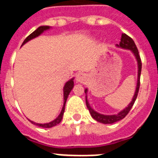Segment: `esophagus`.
<instances>
[{"label": "esophagus", "instance_id": "obj_1", "mask_svg": "<svg viewBox=\"0 0 158 158\" xmlns=\"http://www.w3.org/2000/svg\"><path fill=\"white\" fill-rule=\"evenodd\" d=\"M86 78H87V77H86L85 73H78L76 76V81L77 82L84 83V82L85 81Z\"/></svg>", "mask_w": 158, "mask_h": 158}]
</instances>
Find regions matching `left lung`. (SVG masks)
I'll use <instances>...</instances> for the list:
<instances>
[{
  "mask_svg": "<svg viewBox=\"0 0 158 158\" xmlns=\"http://www.w3.org/2000/svg\"><path fill=\"white\" fill-rule=\"evenodd\" d=\"M117 46H118V47H122V48L129 49V50H131V51L135 54V57H136L137 58V61H138V64H139L138 83H137V88H136V91H135V96H134L133 100H132V101L131 102V104L128 105V107H127L125 109L121 111L120 112L118 113V114H117V115H101V114H99V113L95 111L93 109H92L91 107L89 106V103H88L87 96H85L86 105H87L88 109H89V112H90V114H91L92 117H93L94 119H96L97 122L102 123H104V124H111V123H113L117 122V121H119L121 120V119H123L124 117L127 115L128 113H129V111H131V107H133L134 104H135L137 96H138V93H139V87H140V76H141V71H142V61H141L140 55H139V50H138V48H137L135 42H134V40H132L130 36H128L127 35L122 34L119 45H117ZM85 93H87V89L85 90Z\"/></svg>",
  "mask_w": 158,
  "mask_h": 158,
  "instance_id": "left-lung-1",
  "label": "left lung"
}]
</instances>
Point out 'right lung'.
Here are the masks:
<instances>
[{
	"mask_svg": "<svg viewBox=\"0 0 158 158\" xmlns=\"http://www.w3.org/2000/svg\"><path fill=\"white\" fill-rule=\"evenodd\" d=\"M49 28H50V27H49V26H41V27H38V28L36 29L35 31L32 32L31 34L27 36L26 39H25L22 45H23L24 43H26L27 42H28L29 40H32V39H34V38L39 36L40 34H41V33H43L44 31L47 30V29H49ZM73 88V79H71L70 81H67L66 83H65V86H64V105H63V107H62V111H61V113H60V115H58V118H55L54 121H52V122H51V123H44V124L35 123L32 122V121H30V120L29 121H30L31 123L37 125L38 127H44V128H51V127H54V126H56V125H58V124L61 121H62V116H63L64 111H65V103H66V100H67V98H68V96H69V93H70V91L72 90Z\"/></svg>",
	"mask_w": 158,
	"mask_h": 158,
	"instance_id": "1",
	"label": "right lung"
}]
</instances>
